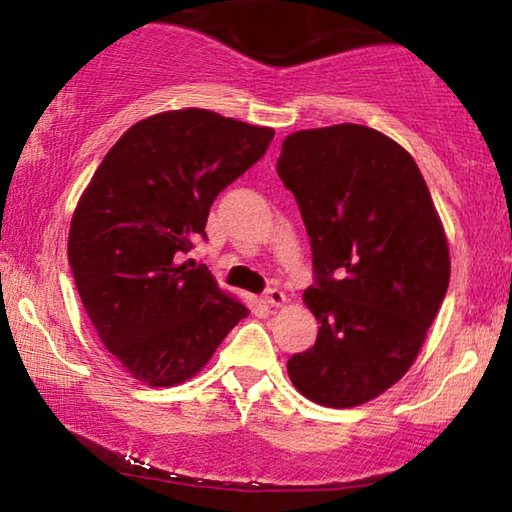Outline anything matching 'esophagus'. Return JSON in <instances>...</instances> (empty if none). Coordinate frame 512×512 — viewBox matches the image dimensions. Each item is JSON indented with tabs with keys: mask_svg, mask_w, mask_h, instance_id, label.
<instances>
[{
	"mask_svg": "<svg viewBox=\"0 0 512 512\" xmlns=\"http://www.w3.org/2000/svg\"><path fill=\"white\" fill-rule=\"evenodd\" d=\"M264 300H266L271 307H282L284 302H287V296H284V293H282L280 289H268V291L264 293Z\"/></svg>",
	"mask_w": 512,
	"mask_h": 512,
	"instance_id": "esophagus-1",
	"label": "esophagus"
}]
</instances>
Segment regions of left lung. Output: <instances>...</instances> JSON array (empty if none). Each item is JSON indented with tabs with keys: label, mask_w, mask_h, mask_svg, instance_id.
Masks as SVG:
<instances>
[{
	"label": "left lung",
	"mask_w": 512,
	"mask_h": 512,
	"mask_svg": "<svg viewBox=\"0 0 512 512\" xmlns=\"http://www.w3.org/2000/svg\"><path fill=\"white\" fill-rule=\"evenodd\" d=\"M277 176L305 221L316 343L293 354L289 377L311 402L348 409L400 379L449 284L443 225L418 164L391 137L359 124L298 131Z\"/></svg>",
	"instance_id": "left-lung-1"
}]
</instances>
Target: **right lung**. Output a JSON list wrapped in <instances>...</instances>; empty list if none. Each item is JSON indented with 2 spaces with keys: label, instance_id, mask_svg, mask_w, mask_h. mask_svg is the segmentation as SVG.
Returning <instances> with one entry per match:
<instances>
[{
  "label": "right lung",
  "instance_id": "obj_1",
  "mask_svg": "<svg viewBox=\"0 0 512 512\" xmlns=\"http://www.w3.org/2000/svg\"><path fill=\"white\" fill-rule=\"evenodd\" d=\"M273 135L201 108L153 115L119 137L76 205L67 244L76 289L103 345L144 384L194 377L250 314L207 266L178 257L207 239L214 198Z\"/></svg>",
  "mask_w": 512,
  "mask_h": 512
}]
</instances>
